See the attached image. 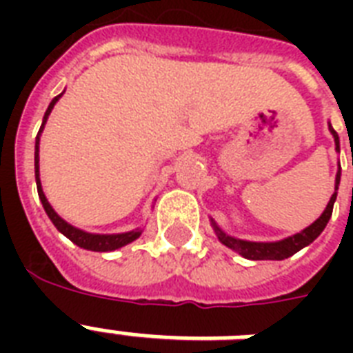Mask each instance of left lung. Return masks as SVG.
<instances>
[{
  "label": "left lung",
  "instance_id": "left-lung-1",
  "mask_svg": "<svg viewBox=\"0 0 353 353\" xmlns=\"http://www.w3.org/2000/svg\"><path fill=\"white\" fill-rule=\"evenodd\" d=\"M330 132L334 135L335 139V150H339V135L335 132L332 124H330ZM339 181H341V166L339 172H337V177H335V192L332 194V198H330L328 205H326V209L321 216H319L317 220L313 221L312 225L306 227L304 231L296 232V234L290 236V238H285V240L280 241H247V240H238L234 236H229L225 232L221 231L220 227L216 225L214 221H212V227H214L216 234H218V240L227 245L229 249L236 251L238 254H241L243 258H249V260H284V258L293 256L295 252H299L301 249H304L306 245H310L315 238H317L321 232L324 231V227L332 218V212H334V203L335 199H337V188H339Z\"/></svg>",
  "mask_w": 353,
  "mask_h": 353
}]
</instances>
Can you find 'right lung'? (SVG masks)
Here are the masks:
<instances>
[{
	"label": "right lung",
	"mask_w": 353,
	"mask_h": 353,
	"mask_svg": "<svg viewBox=\"0 0 353 353\" xmlns=\"http://www.w3.org/2000/svg\"><path fill=\"white\" fill-rule=\"evenodd\" d=\"M60 97H62V93H60L58 97H54V99L51 101V104H49V108H47L46 115H43V122H41L40 132H38V135H36L34 174H36V187H38V196H40L41 205H43V209H46L47 216L51 218L52 223H54V227H57L58 231L62 232L63 236H68L69 240L73 241V243H77V245L82 247V249H88V251H97V252L115 251V249H119V247H124L126 243H130V241L137 240L143 231H141V229H135V231L122 232V234H91V232L80 231V229H77V227L69 225L68 221L62 220V218L54 212V209H52L51 205H49V201H47L46 194H43V190H41L40 165H38V161H40V157H38V152H40V133L41 130H43V126H46L49 113L52 112V108H54V104H57Z\"/></svg>",
	"instance_id": "right-lung-1"
}]
</instances>
